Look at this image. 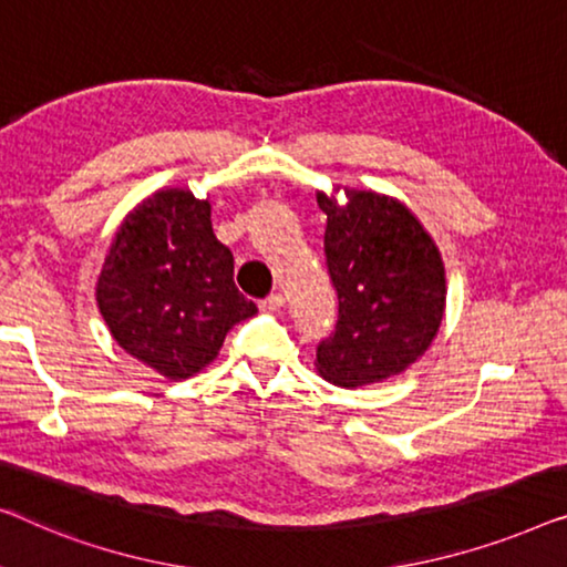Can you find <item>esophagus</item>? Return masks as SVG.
Masks as SVG:
<instances>
[{
    "label": "esophagus",
    "mask_w": 567,
    "mask_h": 567,
    "mask_svg": "<svg viewBox=\"0 0 567 567\" xmlns=\"http://www.w3.org/2000/svg\"><path fill=\"white\" fill-rule=\"evenodd\" d=\"M282 306H285L282 292H272V295H267V298L259 302V308H261V310H267V313H277V310H280Z\"/></svg>",
    "instance_id": "34e87169"
}]
</instances>
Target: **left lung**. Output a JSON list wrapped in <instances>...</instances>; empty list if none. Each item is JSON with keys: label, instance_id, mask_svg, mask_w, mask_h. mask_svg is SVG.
Listing matches in <instances>:
<instances>
[{"label": "left lung", "instance_id": "1", "mask_svg": "<svg viewBox=\"0 0 567 567\" xmlns=\"http://www.w3.org/2000/svg\"><path fill=\"white\" fill-rule=\"evenodd\" d=\"M326 218L323 254L339 318L318 341L316 367L333 385L360 388L403 372L432 344L444 313V267L409 207L378 193H347Z\"/></svg>", "mask_w": 567, "mask_h": 567}]
</instances>
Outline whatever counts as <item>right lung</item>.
Listing matches in <instances>:
<instances>
[{
  "label": "right lung",
  "instance_id": "obj_1",
  "mask_svg": "<svg viewBox=\"0 0 567 567\" xmlns=\"http://www.w3.org/2000/svg\"><path fill=\"white\" fill-rule=\"evenodd\" d=\"M97 306L127 354L169 380L210 364L226 333L257 313L234 285V254L213 234L210 203L164 189L117 230Z\"/></svg>",
  "mask_w": 567,
  "mask_h": 567
}]
</instances>
